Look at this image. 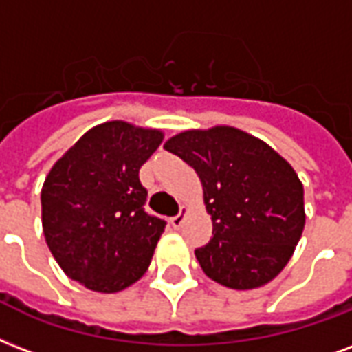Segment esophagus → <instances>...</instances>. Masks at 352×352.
<instances>
[{
	"label": "esophagus",
	"mask_w": 352,
	"mask_h": 352,
	"mask_svg": "<svg viewBox=\"0 0 352 352\" xmlns=\"http://www.w3.org/2000/svg\"><path fill=\"white\" fill-rule=\"evenodd\" d=\"M186 212H188L186 206H181V212L177 214L175 218L170 219V223H171V227H173V229H181L182 221H184V218H186Z\"/></svg>",
	"instance_id": "esophagus-1"
}]
</instances>
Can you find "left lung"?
Instances as JSON below:
<instances>
[{
    "instance_id": "1",
    "label": "left lung",
    "mask_w": 352,
    "mask_h": 352,
    "mask_svg": "<svg viewBox=\"0 0 352 352\" xmlns=\"http://www.w3.org/2000/svg\"><path fill=\"white\" fill-rule=\"evenodd\" d=\"M164 149L192 166L212 238L195 256L208 278L232 289L272 283L294 256L307 221L305 190L286 158L230 125L188 129Z\"/></svg>"
}]
</instances>
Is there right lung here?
Returning <instances> with one entry per match:
<instances>
[{
	"instance_id": "right-lung-1",
	"label": "right lung",
	"mask_w": 352,
	"mask_h": 352,
	"mask_svg": "<svg viewBox=\"0 0 352 352\" xmlns=\"http://www.w3.org/2000/svg\"><path fill=\"white\" fill-rule=\"evenodd\" d=\"M160 129L99 123L53 164L42 186V230L53 258L80 286L116 294L140 280L166 223L144 210L138 171Z\"/></svg>"
}]
</instances>
